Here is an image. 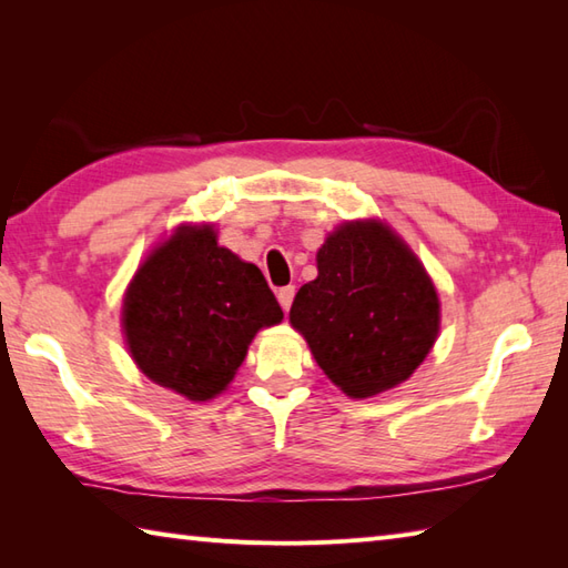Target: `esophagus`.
Here are the masks:
<instances>
[{"mask_svg": "<svg viewBox=\"0 0 568 568\" xmlns=\"http://www.w3.org/2000/svg\"><path fill=\"white\" fill-rule=\"evenodd\" d=\"M293 297H295V285H285L277 291V303H281V307L287 312L293 305Z\"/></svg>", "mask_w": 568, "mask_h": 568, "instance_id": "1", "label": "esophagus"}]
</instances>
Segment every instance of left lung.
<instances>
[{"instance_id": "left-lung-1", "label": "left lung", "mask_w": 568, "mask_h": 568, "mask_svg": "<svg viewBox=\"0 0 568 568\" xmlns=\"http://www.w3.org/2000/svg\"><path fill=\"white\" fill-rule=\"evenodd\" d=\"M291 322L320 368L352 397L407 381L439 334V297L417 256L381 222L336 229Z\"/></svg>"}]
</instances>
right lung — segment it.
Segmentation results:
<instances>
[{
	"instance_id": "obj_1",
	"label": "right lung",
	"mask_w": 568,
	"mask_h": 568,
	"mask_svg": "<svg viewBox=\"0 0 568 568\" xmlns=\"http://www.w3.org/2000/svg\"><path fill=\"white\" fill-rule=\"evenodd\" d=\"M283 320L253 263L216 246L212 226H180L136 271L124 332L139 368L187 400L232 383L261 327Z\"/></svg>"
}]
</instances>
